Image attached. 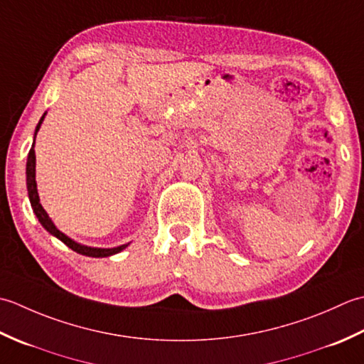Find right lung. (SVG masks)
<instances>
[{"mask_svg":"<svg viewBox=\"0 0 364 364\" xmlns=\"http://www.w3.org/2000/svg\"><path fill=\"white\" fill-rule=\"evenodd\" d=\"M43 117H46V114H43L41 117L39 124H37L36 127V133L37 130H39L41 124L43 121ZM34 133V135H36ZM36 139V136H34ZM26 185H28V196H29V201H31V207L33 210L36 213V217L39 218L41 225L47 229V231L50 234H53L55 237H58L59 240L64 242L68 247L73 251H77V253L80 255H85V256H91V257H107V256H111V255H116L119 253V251H122L127 245H121V247H116V248H91V247H85V245H80L77 242H73L72 239H69L68 235L63 234L59 229H56V226L51 223L50 217L47 215V212L43 210V207L39 203V195H37V187H36V152H34V143L31 146V149H29V154H28V161H26Z\"/></svg>","mask_w":364,"mask_h":364,"instance_id":"right-lung-1","label":"right lung"}]
</instances>
